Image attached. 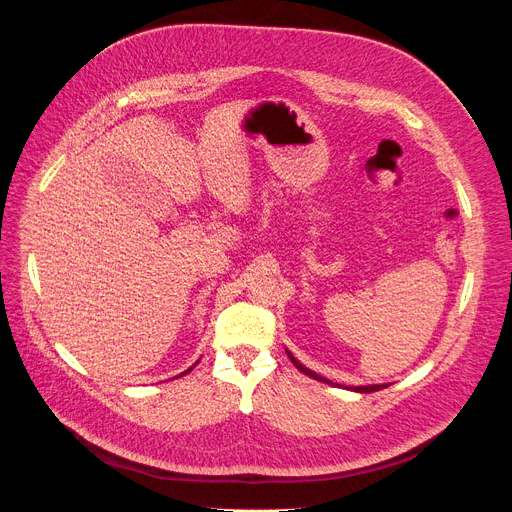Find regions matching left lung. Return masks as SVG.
<instances>
[{"instance_id": "obj_1", "label": "left lung", "mask_w": 512, "mask_h": 512, "mask_svg": "<svg viewBox=\"0 0 512 512\" xmlns=\"http://www.w3.org/2000/svg\"><path fill=\"white\" fill-rule=\"evenodd\" d=\"M287 356H289V360L291 362H294V367L298 369V371H302L304 375H308V377H312V379H316V381H322V383H328V385H334L332 381H328V379H324V377H320V375H316L314 371H310L308 367H304V364L294 356V354H291L289 350H287ZM387 385H364V387H350L352 391H356V393H373V391H381V389H385Z\"/></svg>"}]
</instances>
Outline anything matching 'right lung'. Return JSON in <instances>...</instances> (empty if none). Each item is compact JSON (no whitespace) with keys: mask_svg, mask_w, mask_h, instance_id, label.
Wrapping results in <instances>:
<instances>
[{"mask_svg":"<svg viewBox=\"0 0 512 512\" xmlns=\"http://www.w3.org/2000/svg\"><path fill=\"white\" fill-rule=\"evenodd\" d=\"M192 369H194V367H190V369H188V371H184V373H182V375H186V373H190V371H192ZM182 375H178V377H182Z\"/></svg>","mask_w":512,"mask_h":512,"instance_id":"add662e5","label":"right lung"}]
</instances>
